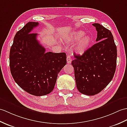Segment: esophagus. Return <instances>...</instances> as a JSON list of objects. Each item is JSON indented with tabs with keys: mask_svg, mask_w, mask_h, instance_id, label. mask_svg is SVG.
Listing matches in <instances>:
<instances>
[{
	"mask_svg": "<svg viewBox=\"0 0 127 127\" xmlns=\"http://www.w3.org/2000/svg\"><path fill=\"white\" fill-rule=\"evenodd\" d=\"M66 61H67V63L68 64H70L71 63V61H72V59L71 58V57L70 56H67V57H66Z\"/></svg>",
	"mask_w": 127,
	"mask_h": 127,
	"instance_id": "esophagus-1",
	"label": "esophagus"
}]
</instances>
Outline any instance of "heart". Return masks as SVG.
Masks as SVG:
<instances>
[{
    "label": "heart",
    "mask_w": 127,
    "mask_h": 127,
    "mask_svg": "<svg viewBox=\"0 0 127 127\" xmlns=\"http://www.w3.org/2000/svg\"><path fill=\"white\" fill-rule=\"evenodd\" d=\"M85 32L82 30H78L73 32L65 38L67 43H75V51L79 55L85 54L92 45L93 38L89 34H85Z\"/></svg>",
    "instance_id": "heart-1"
}]
</instances>
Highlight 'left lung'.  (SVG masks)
<instances>
[{
	"label": "left lung",
	"instance_id": "obj_1",
	"mask_svg": "<svg viewBox=\"0 0 127 127\" xmlns=\"http://www.w3.org/2000/svg\"><path fill=\"white\" fill-rule=\"evenodd\" d=\"M97 31V42L72 61L76 87L81 93L93 96L101 92L113 79L116 67L117 48L108 29L93 24Z\"/></svg>",
	"mask_w": 127,
	"mask_h": 127
}]
</instances>
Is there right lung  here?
I'll return each mask as SVG.
<instances>
[{"instance_id": "add662e5", "label": "right lung", "mask_w": 127, "mask_h": 127, "mask_svg": "<svg viewBox=\"0 0 127 127\" xmlns=\"http://www.w3.org/2000/svg\"><path fill=\"white\" fill-rule=\"evenodd\" d=\"M39 25L29 22L18 31L10 52L11 75L19 86L31 95L40 96L54 90L59 72L66 64L65 52H45L31 31Z\"/></svg>"}]
</instances>
